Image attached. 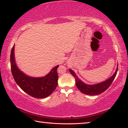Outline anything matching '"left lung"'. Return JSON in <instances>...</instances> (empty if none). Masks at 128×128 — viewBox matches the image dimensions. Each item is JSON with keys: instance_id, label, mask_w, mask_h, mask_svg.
Wrapping results in <instances>:
<instances>
[{"instance_id": "1", "label": "left lung", "mask_w": 128, "mask_h": 128, "mask_svg": "<svg viewBox=\"0 0 128 128\" xmlns=\"http://www.w3.org/2000/svg\"><path fill=\"white\" fill-rule=\"evenodd\" d=\"M118 65L115 72L108 80H106L104 82H100V83L94 84V85H88V84H86L83 81H82L77 77V76L74 71H73L72 69H69V71H70L71 74L74 77L76 80V85L77 88L82 93L88 95H95L100 94L107 90L110 87V86L111 85L112 82L114 80L116 76L117 72H118Z\"/></svg>"}]
</instances>
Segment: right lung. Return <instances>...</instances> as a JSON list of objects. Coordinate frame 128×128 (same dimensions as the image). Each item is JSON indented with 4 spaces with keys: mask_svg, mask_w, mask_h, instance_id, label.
<instances>
[{
    "mask_svg": "<svg viewBox=\"0 0 128 128\" xmlns=\"http://www.w3.org/2000/svg\"><path fill=\"white\" fill-rule=\"evenodd\" d=\"M11 71L16 84L24 92L36 98H44L53 92L58 85L57 66L45 76L33 77L25 74L19 69L14 58V44L10 56Z\"/></svg>",
    "mask_w": 128,
    "mask_h": 128,
    "instance_id": "add662e5",
    "label": "right lung"
}]
</instances>
